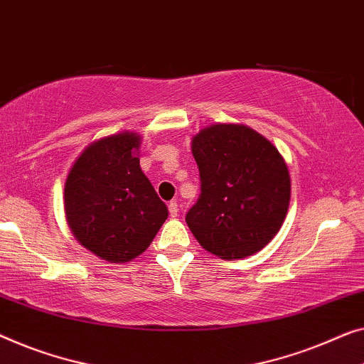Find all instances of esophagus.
<instances>
[{
  "label": "esophagus",
  "instance_id": "34e87169",
  "mask_svg": "<svg viewBox=\"0 0 364 364\" xmlns=\"http://www.w3.org/2000/svg\"><path fill=\"white\" fill-rule=\"evenodd\" d=\"M167 207H169V213H171V217H172V218H176L177 215H178V205H177V202H171L169 205H167Z\"/></svg>",
  "mask_w": 364,
  "mask_h": 364
}]
</instances>
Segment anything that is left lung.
I'll list each match as a JSON object with an SVG mask.
<instances>
[{"instance_id": "8db88e82", "label": "left lung", "mask_w": 364, "mask_h": 364, "mask_svg": "<svg viewBox=\"0 0 364 364\" xmlns=\"http://www.w3.org/2000/svg\"><path fill=\"white\" fill-rule=\"evenodd\" d=\"M200 197L186 221L221 259L261 251L277 235L291 200V176L264 136L245 124H212L192 139Z\"/></svg>"}]
</instances>
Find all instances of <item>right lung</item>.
Wrapping results in <instances>:
<instances>
[{"label":"right lung","mask_w":364,"mask_h":364,"mask_svg":"<svg viewBox=\"0 0 364 364\" xmlns=\"http://www.w3.org/2000/svg\"><path fill=\"white\" fill-rule=\"evenodd\" d=\"M141 136L118 133L88 144L68 172L65 218L78 243L109 262L147 250L167 215L139 166Z\"/></svg>","instance_id":"add662e5"}]
</instances>
